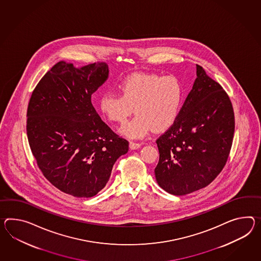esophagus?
I'll return each instance as SVG.
<instances>
[{
	"label": "esophagus",
	"mask_w": 261,
	"mask_h": 261,
	"mask_svg": "<svg viewBox=\"0 0 261 261\" xmlns=\"http://www.w3.org/2000/svg\"><path fill=\"white\" fill-rule=\"evenodd\" d=\"M129 146L132 149V150H136V149H139L141 146V143L139 142H134V141H130L129 143Z\"/></svg>",
	"instance_id": "obj_1"
}]
</instances>
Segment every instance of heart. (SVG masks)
Listing matches in <instances>:
<instances>
[{
	"instance_id": "heart-1",
	"label": "heart",
	"mask_w": 261,
	"mask_h": 261,
	"mask_svg": "<svg viewBox=\"0 0 261 261\" xmlns=\"http://www.w3.org/2000/svg\"><path fill=\"white\" fill-rule=\"evenodd\" d=\"M119 94L107 92L101 97L99 107L109 121L123 123L121 134L130 139H142L153 129L162 132L176 121L184 90L175 77L158 74L134 73L118 85Z\"/></svg>"
}]
</instances>
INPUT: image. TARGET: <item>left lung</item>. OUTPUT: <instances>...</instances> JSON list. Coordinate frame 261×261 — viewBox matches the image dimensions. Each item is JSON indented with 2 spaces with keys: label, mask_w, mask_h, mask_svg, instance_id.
Segmentation results:
<instances>
[{
  "label": "left lung",
  "mask_w": 261,
  "mask_h": 261,
  "mask_svg": "<svg viewBox=\"0 0 261 261\" xmlns=\"http://www.w3.org/2000/svg\"><path fill=\"white\" fill-rule=\"evenodd\" d=\"M193 87L172 127L156 140L158 184L173 195L201 190L222 172L232 146L235 116L223 87L196 65Z\"/></svg>",
  "instance_id": "obj_1"
}]
</instances>
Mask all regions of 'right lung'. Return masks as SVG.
Returning a JSON list of instances; mask_svg holds the SVG:
<instances>
[{"label":"right lung","instance_id":"add662e5","mask_svg":"<svg viewBox=\"0 0 261 261\" xmlns=\"http://www.w3.org/2000/svg\"><path fill=\"white\" fill-rule=\"evenodd\" d=\"M108 64L75 68L60 61L34 89L26 131L46 179L74 197H92L106 187L129 142L102 121L91 95L107 81Z\"/></svg>","mask_w":261,"mask_h":261}]
</instances>
